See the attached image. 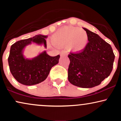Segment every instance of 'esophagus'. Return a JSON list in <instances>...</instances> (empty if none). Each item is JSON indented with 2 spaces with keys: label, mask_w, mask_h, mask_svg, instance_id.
Masks as SVG:
<instances>
[{
  "label": "esophagus",
  "mask_w": 121,
  "mask_h": 121,
  "mask_svg": "<svg viewBox=\"0 0 121 121\" xmlns=\"http://www.w3.org/2000/svg\"><path fill=\"white\" fill-rule=\"evenodd\" d=\"M67 52H66V51H62V52H61L60 53V56H66V55H67Z\"/></svg>",
  "instance_id": "1"
}]
</instances>
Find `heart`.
Masks as SVG:
<instances>
[{"label": "heart", "mask_w": 121, "mask_h": 121, "mask_svg": "<svg viewBox=\"0 0 121 121\" xmlns=\"http://www.w3.org/2000/svg\"><path fill=\"white\" fill-rule=\"evenodd\" d=\"M51 42L58 48L67 47L69 51L79 52L86 47L89 37L85 31L73 26H65L51 37Z\"/></svg>", "instance_id": "heart-1"}]
</instances>
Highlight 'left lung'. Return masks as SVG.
<instances>
[{
  "mask_svg": "<svg viewBox=\"0 0 121 121\" xmlns=\"http://www.w3.org/2000/svg\"><path fill=\"white\" fill-rule=\"evenodd\" d=\"M83 29L89 42L83 51L68 55V80L77 86L90 88L100 85L110 75L115 56L110 44L97 34Z\"/></svg>",
  "mask_w": 121,
  "mask_h": 121,
  "instance_id": "1",
  "label": "left lung"
}]
</instances>
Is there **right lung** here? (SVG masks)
<instances>
[{
    "instance_id": "obj_1",
    "label": "right lung",
    "mask_w": 121,
    "mask_h": 121,
    "mask_svg": "<svg viewBox=\"0 0 121 121\" xmlns=\"http://www.w3.org/2000/svg\"><path fill=\"white\" fill-rule=\"evenodd\" d=\"M47 37V36L41 35H36L17 41L11 45L8 63L11 73L20 83L25 85L40 83L47 78L51 68L58 63L60 56L51 57L45 51L32 59H25L23 56V49L31 42L43 43L47 47L45 39Z\"/></svg>"
}]
</instances>
